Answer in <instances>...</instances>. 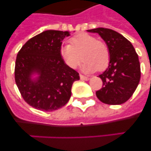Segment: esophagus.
<instances>
[{
    "instance_id": "1",
    "label": "esophagus",
    "mask_w": 151,
    "mask_h": 151,
    "mask_svg": "<svg viewBox=\"0 0 151 151\" xmlns=\"http://www.w3.org/2000/svg\"><path fill=\"white\" fill-rule=\"evenodd\" d=\"M80 76V78L82 80H85V81H88V80H89V78L87 76H83V75H79Z\"/></svg>"
}]
</instances>
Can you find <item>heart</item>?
I'll return each mask as SVG.
<instances>
[{"mask_svg":"<svg viewBox=\"0 0 151 151\" xmlns=\"http://www.w3.org/2000/svg\"><path fill=\"white\" fill-rule=\"evenodd\" d=\"M69 45H63L60 56L68 67L76 69L84 60L83 70L86 73L103 71L110 60L107 45L86 32L78 33L69 40Z\"/></svg>","mask_w":151,"mask_h":151,"instance_id":"b5f03b06","label":"heart"}]
</instances>
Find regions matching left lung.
I'll use <instances>...</instances> for the list:
<instances>
[{"instance_id":"1","label":"left lung","mask_w":151,"mask_h":151,"mask_svg":"<svg viewBox=\"0 0 151 151\" xmlns=\"http://www.w3.org/2000/svg\"><path fill=\"white\" fill-rule=\"evenodd\" d=\"M88 32L99 35L110 54L108 68L99 75L103 87L96 91V95L106 104H122L132 96L139 83L141 66L138 54L130 41L116 31L97 28Z\"/></svg>"}]
</instances>
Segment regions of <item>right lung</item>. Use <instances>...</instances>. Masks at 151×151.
<instances>
[{
	"label": "right lung",
	"instance_id": "1",
	"mask_svg": "<svg viewBox=\"0 0 151 151\" xmlns=\"http://www.w3.org/2000/svg\"><path fill=\"white\" fill-rule=\"evenodd\" d=\"M69 32L47 30L26 42L18 52L15 81L24 101L42 111L58 110L69 101L78 73L68 67L60 56L62 41ZM34 73L40 76L32 80Z\"/></svg>",
	"mask_w": 151,
	"mask_h": 151
}]
</instances>
